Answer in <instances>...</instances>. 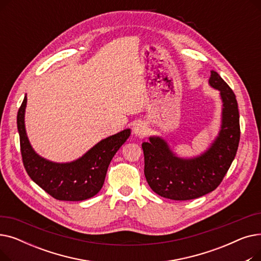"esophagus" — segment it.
<instances>
[{
    "mask_svg": "<svg viewBox=\"0 0 261 261\" xmlns=\"http://www.w3.org/2000/svg\"><path fill=\"white\" fill-rule=\"evenodd\" d=\"M147 133V126L143 121H138L133 126V134L138 138H144Z\"/></svg>",
    "mask_w": 261,
    "mask_h": 261,
    "instance_id": "esophagus-1",
    "label": "esophagus"
}]
</instances>
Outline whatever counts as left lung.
I'll return each instance as SVG.
<instances>
[{
    "mask_svg": "<svg viewBox=\"0 0 261 261\" xmlns=\"http://www.w3.org/2000/svg\"><path fill=\"white\" fill-rule=\"evenodd\" d=\"M208 82L220 92L223 108L221 129L206 151L183 159L176 156L160 136H150L149 142L142 144L146 180L161 197L185 201L211 193L222 182L236 156L240 140L236 96L217 72L211 71Z\"/></svg>",
    "mask_w": 261,
    "mask_h": 261,
    "instance_id": "obj_1",
    "label": "left lung"
}]
</instances>
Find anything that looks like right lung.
Segmentation results:
<instances>
[{"label":"right lung","mask_w":261,"mask_h":261,"mask_svg":"<svg viewBox=\"0 0 261 261\" xmlns=\"http://www.w3.org/2000/svg\"><path fill=\"white\" fill-rule=\"evenodd\" d=\"M27 97L18 111L17 125L25 170L31 179L53 198L61 201H82L101 189L110 162L131 134L122 130L100 141L87 153L70 163L50 162L35 152L25 130Z\"/></svg>","instance_id":"right-lung-1"}]
</instances>
